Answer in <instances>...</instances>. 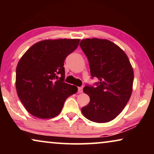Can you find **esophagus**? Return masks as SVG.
<instances>
[{"mask_svg":"<svg viewBox=\"0 0 154 154\" xmlns=\"http://www.w3.org/2000/svg\"><path fill=\"white\" fill-rule=\"evenodd\" d=\"M78 92H79V93H82V92H83V88L82 87L78 88Z\"/></svg>","mask_w":154,"mask_h":154,"instance_id":"esophagus-1","label":"esophagus"}]
</instances>
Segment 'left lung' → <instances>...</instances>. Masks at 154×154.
<instances>
[{
	"instance_id": "obj_1",
	"label": "left lung",
	"mask_w": 154,
	"mask_h": 154,
	"mask_svg": "<svg viewBox=\"0 0 154 154\" xmlns=\"http://www.w3.org/2000/svg\"><path fill=\"white\" fill-rule=\"evenodd\" d=\"M88 60L94 86L87 85L83 92L90 102L82 108L84 116L95 123L112 121L130 100L134 81L133 69L122 49L106 39L86 38L80 43Z\"/></svg>"
}]
</instances>
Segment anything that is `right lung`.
Segmentation results:
<instances>
[{"instance_id": "obj_1", "label": "right lung", "mask_w": 154, "mask_h": 154, "mask_svg": "<svg viewBox=\"0 0 154 154\" xmlns=\"http://www.w3.org/2000/svg\"><path fill=\"white\" fill-rule=\"evenodd\" d=\"M79 39L45 40L33 45L19 61L16 89L25 109L40 119L61 112L65 101L78 88L64 83V62Z\"/></svg>"}]
</instances>
